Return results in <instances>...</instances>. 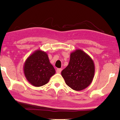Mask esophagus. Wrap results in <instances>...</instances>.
Returning <instances> with one entry per match:
<instances>
[{
  "label": "esophagus",
  "mask_w": 120,
  "mask_h": 120,
  "mask_svg": "<svg viewBox=\"0 0 120 120\" xmlns=\"http://www.w3.org/2000/svg\"><path fill=\"white\" fill-rule=\"evenodd\" d=\"M62 69L61 68H57V70H56V72L58 73V74H60V73L61 72Z\"/></svg>",
  "instance_id": "esophagus-1"
}]
</instances>
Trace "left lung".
<instances>
[{"label": "left lung", "mask_w": 120, "mask_h": 120, "mask_svg": "<svg viewBox=\"0 0 120 120\" xmlns=\"http://www.w3.org/2000/svg\"><path fill=\"white\" fill-rule=\"evenodd\" d=\"M94 74L93 60L81 49L72 52L68 65L61 72L66 84L76 91H81L89 86Z\"/></svg>", "instance_id": "obj_1"}]
</instances>
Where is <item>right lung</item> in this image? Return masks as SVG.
I'll list each match as a JSON object with an SVG mask.
<instances>
[{
    "mask_svg": "<svg viewBox=\"0 0 120 120\" xmlns=\"http://www.w3.org/2000/svg\"><path fill=\"white\" fill-rule=\"evenodd\" d=\"M23 72L27 80L36 87L47 84L56 73L47 53L40 49L36 50L26 59Z\"/></svg>",
    "mask_w": 120,
    "mask_h": 120,
    "instance_id": "right-lung-1",
    "label": "right lung"
}]
</instances>
